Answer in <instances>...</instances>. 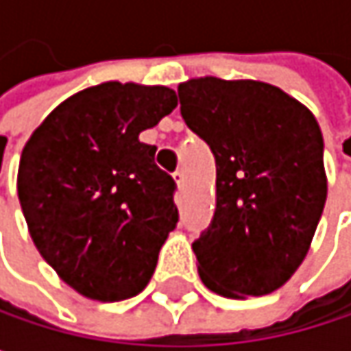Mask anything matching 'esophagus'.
Here are the masks:
<instances>
[{"label": "esophagus", "instance_id": "esophagus-1", "mask_svg": "<svg viewBox=\"0 0 351 351\" xmlns=\"http://www.w3.org/2000/svg\"><path fill=\"white\" fill-rule=\"evenodd\" d=\"M173 178H175V182L178 186H182V182H184V175H182V171H176L173 173Z\"/></svg>", "mask_w": 351, "mask_h": 351}]
</instances>
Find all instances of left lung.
<instances>
[{
    "instance_id": "1",
    "label": "left lung",
    "mask_w": 351,
    "mask_h": 351,
    "mask_svg": "<svg viewBox=\"0 0 351 351\" xmlns=\"http://www.w3.org/2000/svg\"><path fill=\"white\" fill-rule=\"evenodd\" d=\"M180 115L215 156V213L193 242L199 276L217 295L262 297L305 260L327 197L313 113L260 81L178 85Z\"/></svg>"
}]
</instances>
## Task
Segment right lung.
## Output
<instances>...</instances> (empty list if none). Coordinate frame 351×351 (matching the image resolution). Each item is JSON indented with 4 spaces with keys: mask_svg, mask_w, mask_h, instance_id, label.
<instances>
[{
    "mask_svg": "<svg viewBox=\"0 0 351 351\" xmlns=\"http://www.w3.org/2000/svg\"><path fill=\"white\" fill-rule=\"evenodd\" d=\"M175 107L169 87L104 83L62 101L22 152L18 197L30 236L83 297L123 301L154 274L178 221L176 182L138 136Z\"/></svg>",
    "mask_w": 351,
    "mask_h": 351,
    "instance_id": "right-lung-1",
    "label": "right lung"
}]
</instances>
